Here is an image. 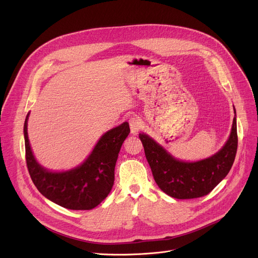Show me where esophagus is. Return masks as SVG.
Returning a JSON list of instances; mask_svg holds the SVG:
<instances>
[{
  "label": "esophagus",
  "mask_w": 258,
  "mask_h": 258,
  "mask_svg": "<svg viewBox=\"0 0 258 258\" xmlns=\"http://www.w3.org/2000/svg\"><path fill=\"white\" fill-rule=\"evenodd\" d=\"M129 125H130V130L132 134H138L142 127V121L139 117L133 116L129 119Z\"/></svg>",
  "instance_id": "34e87169"
}]
</instances>
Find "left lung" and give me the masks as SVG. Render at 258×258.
Here are the masks:
<instances>
[{"label":"left lung","mask_w":258,"mask_h":258,"mask_svg":"<svg viewBox=\"0 0 258 258\" xmlns=\"http://www.w3.org/2000/svg\"><path fill=\"white\" fill-rule=\"evenodd\" d=\"M140 139L154 180L162 191L178 200L202 198L227 176L234 163L238 142L236 117L233 118L231 134L223 148L194 163L178 161L145 133L140 134Z\"/></svg>","instance_id":"8db88e82"}]
</instances>
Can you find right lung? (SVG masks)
<instances>
[{"instance_id": "obj_1", "label": "right lung", "mask_w": 258, "mask_h": 258, "mask_svg": "<svg viewBox=\"0 0 258 258\" xmlns=\"http://www.w3.org/2000/svg\"><path fill=\"white\" fill-rule=\"evenodd\" d=\"M26 116L24 124L26 164L34 186L46 199L70 210H91L110 193L114 182V168L120 147L129 136L127 121L109 130L100 139L88 158L65 172H51L35 161L32 154Z\"/></svg>"}]
</instances>
